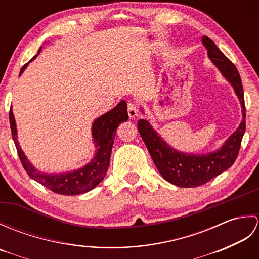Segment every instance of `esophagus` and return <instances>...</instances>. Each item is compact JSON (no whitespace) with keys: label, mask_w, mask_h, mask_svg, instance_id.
I'll use <instances>...</instances> for the list:
<instances>
[{"label":"esophagus","mask_w":259,"mask_h":259,"mask_svg":"<svg viewBox=\"0 0 259 259\" xmlns=\"http://www.w3.org/2000/svg\"><path fill=\"white\" fill-rule=\"evenodd\" d=\"M139 108L135 102H129L128 103V114L130 118H136L138 115Z\"/></svg>","instance_id":"esophagus-1"}]
</instances>
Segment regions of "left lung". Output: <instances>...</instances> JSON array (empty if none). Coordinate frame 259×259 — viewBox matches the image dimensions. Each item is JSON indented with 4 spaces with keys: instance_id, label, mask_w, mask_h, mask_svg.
<instances>
[{
    "instance_id": "left-lung-1",
    "label": "left lung",
    "mask_w": 259,
    "mask_h": 259,
    "mask_svg": "<svg viewBox=\"0 0 259 259\" xmlns=\"http://www.w3.org/2000/svg\"><path fill=\"white\" fill-rule=\"evenodd\" d=\"M202 43L207 49L208 57L217 65L225 78L232 83L236 95L239 98L243 108V121L238 129L216 152L208 155H188L169 147L151 128L148 121L144 119L138 121L139 134L159 172L170 184L183 188L201 186L232 167L238 156L241 140L246 130L244 90L238 70L208 36L202 37Z\"/></svg>"
}]
</instances>
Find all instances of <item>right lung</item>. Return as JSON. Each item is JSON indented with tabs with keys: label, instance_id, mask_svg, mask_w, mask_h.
<instances>
[{
	"label": "right lung",
	"instance_id": "right-lung-1",
	"mask_svg": "<svg viewBox=\"0 0 259 259\" xmlns=\"http://www.w3.org/2000/svg\"><path fill=\"white\" fill-rule=\"evenodd\" d=\"M40 50L37 51V53L40 52ZM26 65L27 63L22 67L20 74L23 72ZM9 118L11 133H12V138L14 140L16 151H18L21 163L26 174L32 179L37 181L38 184L47 187L48 189L56 192V194L73 196L90 191L101 183V180L104 178V176H106L108 171L110 156H111L113 140L118 125L121 122H124V121L128 120L129 115L128 112H126V102L122 100L111 111L98 118L92 124V136L97 147V153L95 158L85 167L73 172L62 175L41 174L32 166L20 148L18 140H16V125L12 109H10Z\"/></svg>",
	"mask_w": 259,
	"mask_h": 259
}]
</instances>
